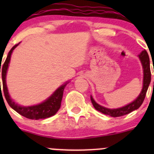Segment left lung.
I'll use <instances>...</instances> for the list:
<instances>
[{
    "instance_id": "8db88e82",
    "label": "left lung",
    "mask_w": 154,
    "mask_h": 154,
    "mask_svg": "<svg viewBox=\"0 0 154 154\" xmlns=\"http://www.w3.org/2000/svg\"><path fill=\"white\" fill-rule=\"evenodd\" d=\"M139 58L140 60L141 63H142V69H143V86H142V89L139 96L133 102L128 103L126 106L117 109H109L106 107L100 106V104L96 103L92 96L91 95V101L96 110L103 113V114L107 115V116H112V117H119V116L129 114V113L137 109L141 106V105L143 103L146 92H147V88H148L149 85L150 83L151 74H150V59H149V56L145 50L139 54Z\"/></svg>"
}]
</instances>
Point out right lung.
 <instances>
[{
	"mask_svg": "<svg viewBox=\"0 0 154 154\" xmlns=\"http://www.w3.org/2000/svg\"><path fill=\"white\" fill-rule=\"evenodd\" d=\"M18 45H19V43L15 45V46H13L10 52L8 53V55H7V57L6 59L5 62H4V65H2V67H0V72L1 71V74H2L3 90H4V96H5L6 100H7V103L10 105L11 108L13 109L18 114L21 115V116L27 118V119L38 120V119H46V118L51 117V116H54L58 112V110L60 109V106H61L62 99H63V91H64V88H66V85L68 84V82H66L64 84L60 86L48 98L46 99L43 102H42V103H38V104L33 105V106H24L15 103L11 98L10 94H9L6 77H7V70H8L9 64H10V62L11 55H12L14 49ZM0 66H1V64Z\"/></svg>",
	"mask_w": 154,
	"mask_h": 154,
	"instance_id": "1",
	"label": "right lung"
}]
</instances>
